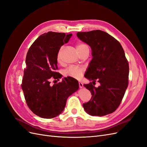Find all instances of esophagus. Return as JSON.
Listing matches in <instances>:
<instances>
[{"label": "esophagus", "instance_id": "obj_1", "mask_svg": "<svg viewBox=\"0 0 147 147\" xmlns=\"http://www.w3.org/2000/svg\"><path fill=\"white\" fill-rule=\"evenodd\" d=\"M78 84H79V87L80 88H83V83H82V82H79L78 83Z\"/></svg>", "mask_w": 147, "mask_h": 147}]
</instances>
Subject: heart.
Instances as JSON below:
<instances>
[{
	"mask_svg": "<svg viewBox=\"0 0 147 147\" xmlns=\"http://www.w3.org/2000/svg\"><path fill=\"white\" fill-rule=\"evenodd\" d=\"M76 47L78 53L82 51L83 50H85V49H89V47L86 44L82 42L78 43L77 44ZM63 47H61L59 50L58 52L57 53L56 59H57V63H61L62 52H63ZM83 72H84L83 68L80 67H78V66H72L65 71V75L67 77H72L74 78H76V79H79L82 77Z\"/></svg>",
	"mask_w": 147,
	"mask_h": 147,
	"instance_id": "1",
	"label": "heart"
}]
</instances>
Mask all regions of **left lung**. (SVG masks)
Segmentation results:
<instances>
[{
    "label": "left lung",
    "instance_id": "1",
    "mask_svg": "<svg viewBox=\"0 0 147 147\" xmlns=\"http://www.w3.org/2000/svg\"><path fill=\"white\" fill-rule=\"evenodd\" d=\"M77 37L90 45L92 59L84 77L92 80L84 84L91 93L90 100L83 104L92 116H104L117 109L128 86L129 64L120 43L100 30L77 32ZM96 80L100 86H94Z\"/></svg>",
    "mask_w": 147,
    "mask_h": 147
}]
</instances>
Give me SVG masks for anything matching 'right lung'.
<instances>
[{"instance_id":"add662e5","label":"right lung","mask_w":147,"mask_h":147,"mask_svg":"<svg viewBox=\"0 0 147 147\" xmlns=\"http://www.w3.org/2000/svg\"><path fill=\"white\" fill-rule=\"evenodd\" d=\"M72 34L48 32L39 36L29 48L26 57L21 88L29 108L37 116L52 118L62 113L68 97L78 90L76 80L65 78L50 85V79L59 77L56 56Z\"/></svg>"}]
</instances>
